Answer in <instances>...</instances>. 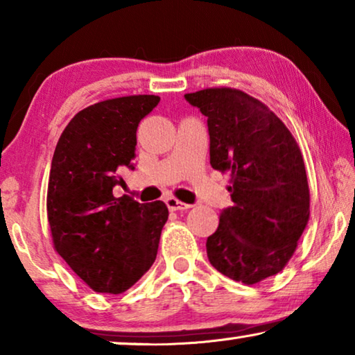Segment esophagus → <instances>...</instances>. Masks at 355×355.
<instances>
[{
  "label": "esophagus",
  "mask_w": 355,
  "mask_h": 355,
  "mask_svg": "<svg viewBox=\"0 0 355 355\" xmlns=\"http://www.w3.org/2000/svg\"><path fill=\"white\" fill-rule=\"evenodd\" d=\"M166 205L171 209V211H183V209H189L192 207V205H189V203H183L177 199H173V197H167Z\"/></svg>",
  "instance_id": "esophagus-1"
}]
</instances>
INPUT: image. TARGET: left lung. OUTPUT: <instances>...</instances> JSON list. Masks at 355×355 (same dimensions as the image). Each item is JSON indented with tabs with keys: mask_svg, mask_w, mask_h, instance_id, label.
<instances>
[{
	"mask_svg": "<svg viewBox=\"0 0 355 355\" xmlns=\"http://www.w3.org/2000/svg\"><path fill=\"white\" fill-rule=\"evenodd\" d=\"M207 117L209 163L232 172L233 207L207 239L220 274L254 285L280 272L296 250L310 216L307 173L297 142L266 105L238 89L186 94Z\"/></svg>",
	"mask_w": 355,
	"mask_h": 355,
	"instance_id": "8db88e82",
	"label": "left lung"
}]
</instances>
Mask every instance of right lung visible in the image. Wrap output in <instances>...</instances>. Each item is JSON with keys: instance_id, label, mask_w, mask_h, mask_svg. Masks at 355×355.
<instances>
[{"instance_id": "1", "label": "right lung", "mask_w": 355, "mask_h": 355, "mask_svg": "<svg viewBox=\"0 0 355 355\" xmlns=\"http://www.w3.org/2000/svg\"><path fill=\"white\" fill-rule=\"evenodd\" d=\"M159 103L131 95L86 107L59 137L48 180L53 243L73 272L97 293L128 290L152 266L169 218L164 202L114 197L123 167L133 171L136 130Z\"/></svg>"}]
</instances>
